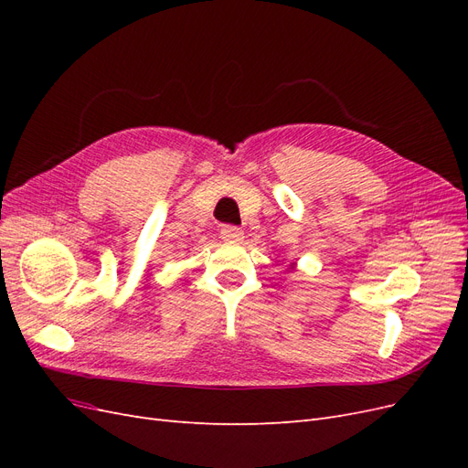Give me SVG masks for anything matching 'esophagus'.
Masks as SVG:
<instances>
[{
    "label": "esophagus",
    "instance_id": "1",
    "mask_svg": "<svg viewBox=\"0 0 468 468\" xmlns=\"http://www.w3.org/2000/svg\"><path fill=\"white\" fill-rule=\"evenodd\" d=\"M220 238L224 242H230V244H238L244 239V232L238 229V226H222L220 230Z\"/></svg>",
    "mask_w": 468,
    "mask_h": 468
}]
</instances>
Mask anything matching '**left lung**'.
I'll return each mask as SVG.
<instances>
[{
    "label": "left lung",
    "instance_id": "obj_1",
    "mask_svg": "<svg viewBox=\"0 0 468 468\" xmlns=\"http://www.w3.org/2000/svg\"><path fill=\"white\" fill-rule=\"evenodd\" d=\"M289 269H291V271H292V269H296V263H294V261H292V263H291V267H289Z\"/></svg>",
    "mask_w": 468,
    "mask_h": 468
}]
</instances>
